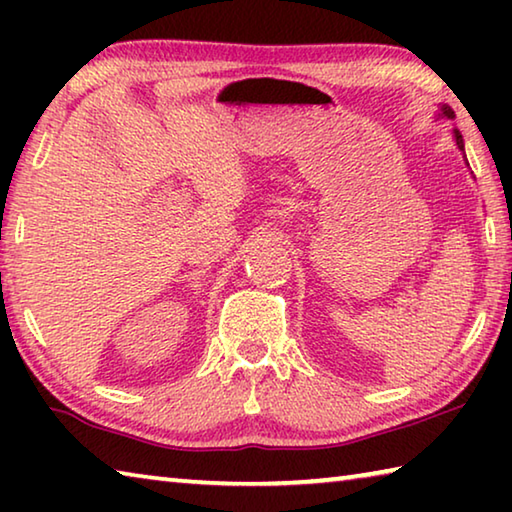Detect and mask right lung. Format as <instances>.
Listing matches in <instances>:
<instances>
[{"mask_svg":"<svg viewBox=\"0 0 512 512\" xmlns=\"http://www.w3.org/2000/svg\"><path fill=\"white\" fill-rule=\"evenodd\" d=\"M454 140H456V146H458V149H461V153L465 155V144H463V135H461V133H458V131H454Z\"/></svg>","mask_w":512,"mask_h":512,"instance_id":"1","label":"right lung"}]
</instances>
